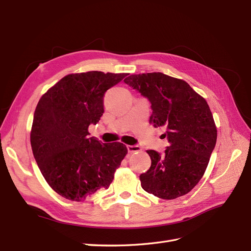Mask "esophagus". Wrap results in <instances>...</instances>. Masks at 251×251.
I'll return each mask as SVG.
<instances>
[{
	"instance_id": "34e87169",
	"label": "esophagus",
	"mask_w": 251,
	"mask_h": 251,
	"mask_svg": "<svg viewBox=\"0 0 251 251\" xmlns=\"http://www.w3.org/2000/svg\"><path fill=\"white\" fill-rule=\"evenodd\" d=\"M128 153H135V151H140L141 148L139 146H127L126 147Z\"/></svg>"
}]
</instances>
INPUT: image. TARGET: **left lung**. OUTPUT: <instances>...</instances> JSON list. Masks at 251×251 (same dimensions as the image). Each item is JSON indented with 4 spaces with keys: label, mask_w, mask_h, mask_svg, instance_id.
Wrapping results in <instances>:
<instances>
[{
    "label": "left lung",
    "mask_w": 251,
    "mask_h": 251,
    "mask_svg": "<svg viewBox=\"0 0 251 251\" xmlns=\"http://www.w3.org/2000/svg\"><path fill=\"white\" fill-rule=\"evenodd\" d=\"M125 82L148 98L150 123L164 130L169 141L162 155L147 151L151 164L139 176L142 188L165 200L186 195L203 177L216 147L217 127L206 100L186 81L160 72L132 74Z\"/></svg>",
    "instance_id": "8db88e82"
}]
</instances>
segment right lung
<instances>
[{"instance_id":"add662e5","label":"right lung","mask_w":251,"mask_h":251,"mask_svg":"<svg viewBox=\"0 0 251 251\" xmlns=\"http://www.w3.org/2000/svg\"><path fill=\"white\" fill-rule=\"evenodd\" d=\"M126 75L69 74L36 105L30 134L33 156L47 183L68 200L80 202L108 188L127 154L124 143H102L88 132L102 116L104 93Z\"/></svg>"}]
</instances>
